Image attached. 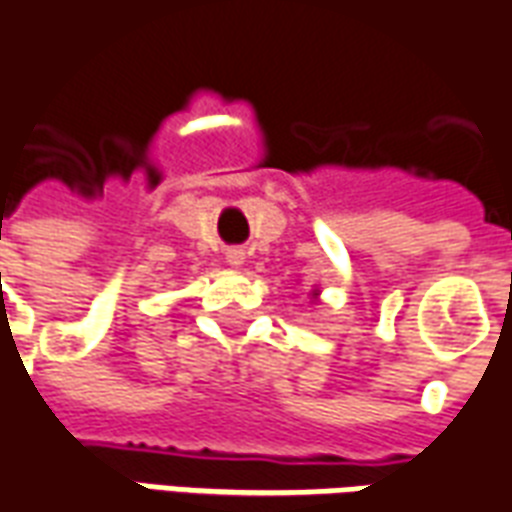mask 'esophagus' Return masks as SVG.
I'll return each instance as SVG.
<instances>
[{"instance_id":"obj_1","label":"esophagus","mask_w":512,"mask_h":512,"mask_svg":"<svg viewBox=\"0 0 512 512\" xmlns=\"http://www.w3.org/2000/svg\"><path fill=\"white\" fill-rule=\"evenodd\" d=\"M227 263H230V266H241V263H244V252H241V249H230V252H227Z\"/></svg>"}]
</instances>
